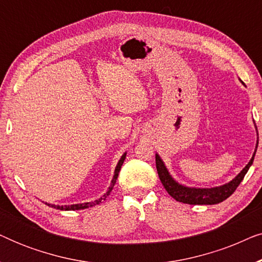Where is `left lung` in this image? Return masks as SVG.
Wrapping results in <instances>:
<instances>
[{
    "label": "left lung",
    "instance_id": "left-lung-1",
    "mask_svg": "<svg viewBox=\"0 0 262 262\" xmlns=\"http://www.w3.org/2000/svg\"><path fill=\"white\" fill-rule=\"evenodd\" d=\"M259 144V139L256 142V148ZM256 149L253 154V157L250 159L248 164L243 168L241 173H238L237 177L232 179L230 182L225 184L220 187H213V188H189L186 186H182L178 184L173 178L170 177V174L168 173L166 166H164L163 161L161 160V157L156 154V168L157 173H159V178L161 182H162L163 187L166 188L171 198H174L177 202L189 204V205H213V204L222 203L223 200L228 199L232 193L236 191V188L238 187V185L241 184V181L245 178V175L248 171L249 167L253 164L254 156H255Z\"/></svg>",
    "mask_w": 262,
    "mask_h": 262
}]
</instances>
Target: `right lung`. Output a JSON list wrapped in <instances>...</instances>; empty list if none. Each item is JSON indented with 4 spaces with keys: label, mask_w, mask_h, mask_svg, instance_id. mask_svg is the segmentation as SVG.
<instances>
[{
    "label": "right lung",
    "mask_w": 262,
    "mask_h": 262,
    "mask_svg": "<svg viewBox=\"0 0 262 262\" xmlns=\"http://www.w3.org/2000/svg\"><path fill=\"white\" fill-rule=\"evenodd\" d=\"M125 157H126V152L124 154L123 156H121V159L119 160V162H118L117 167H116V170H114V177H113V180H112V184H111L108 191H107L105 194H103L101 198L95 200V202H92V203H84V204H75V205H68V206H59V205H51V204H48L49 206L51 207H55V209H58V210H64V211H71V210H83V209H87V207H91V206H94V205H98V204H100L102 202V200H105L107 196H108V194L111 193V191H112L113 186L116 185V181H117V178H118V174H119L120 171V168L121 166H123L124 163V160Z\"/></svg>",
    "instance_id": "1"
}]
</instances>
